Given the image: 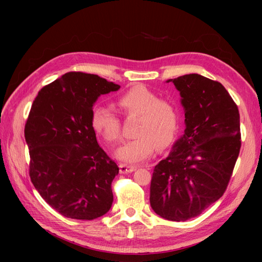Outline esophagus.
Returning <instances> with one entry per match:
<instances>
[{"instance_id": "34e87169", "label": "esophagus", "mask_w": 262, "mask_h": 262, "mask_svg": "<svg viewBox=\"0 0 262 262\" xmlns=\"http://www.w3.org/2000/svg\"><path fill=\"white\" fill-rule=\"evenodd\" d=\"M120 171L123 173H128V172H132L137 169L136 166H130V165H125V164H120Z\"/></svg>"}]
</instances>
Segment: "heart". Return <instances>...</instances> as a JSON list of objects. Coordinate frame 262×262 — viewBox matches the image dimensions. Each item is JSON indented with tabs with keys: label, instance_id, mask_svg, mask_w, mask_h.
<instances>
[{
	"label": "heart",
	"instance_id": "obj_1",
	"mask_svg": "<svg viewBox=\"0 0 262 262\" xmlns=\"http://www.w3.org/2000/svg\"><path fill=\"white\" fill-rule=\"evenodd\" d=\"M118 108L140 120L136 137L115 150V156L126 164H138L152 156L156 148L165 149L175 141L179 130V115L170 101L161 99L144 86H133L117 98ZM92 129L109 143L120 137V120L113 109L96 106L92 112Z\"/></svg>",
	"mask_w": 262,
	"mask_h": 262
}]
</instances>
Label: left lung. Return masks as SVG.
I'll return each instance as SVG.
<instances>
[{"label":"left lung","mask_w":262,"mask_h":262,"mask_svg":"<svg viewBox=\"0 0 262 262\" xmlns=\"http://www.w3.org/2000/svg\"><path fill=\"white\" fill-rule=\"evenodd\" d=\"M173 83L185 110L184 134L150 181L149 202L161 217H195L225 192L241 149L238 108L225 87L199 74Z\"/></svg>","instance_id":"1"}]
</instances>
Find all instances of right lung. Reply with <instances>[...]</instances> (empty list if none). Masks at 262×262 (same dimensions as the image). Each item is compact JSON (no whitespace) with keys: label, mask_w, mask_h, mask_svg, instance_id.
I'll return each instance as SVG.
<instances>
[{"label":"right lung","mask_w":262,"mask_h":262,"mask_svg":"<svg viewBox=\"0 0 262 262\" xmlns=\"http://www.w3.org/2000/svg\"><path fill=\"white\" fill-rule=\"evenodd\" d=\"M120 85L69 72L39 91L25 125L29 175L36 190L63 216L95 220L113 205L119 167L99 145L91 118L100 95Z\"/></svg>","instance_id":"obj_1"}]
</instances>
